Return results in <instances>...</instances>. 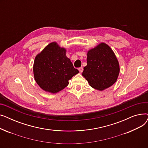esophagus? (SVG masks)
<instances>
[{"instance_id":"esophagus-1","label":"esophagus","mask_w":148,"mask_h":148,"mask_svg":"<svg viewBox=\"0 0 148 148\" xmlns=\"http://www.w3.org/2000/svg\"><path fill=\"white\" fill-rule=\"evenodd\" d=\"M79 72L80 73H82L83 72V67H80V68H79Z\"/></svg>"}]
</instances>
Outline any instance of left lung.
<instances>
[{"mask_svg":"<svg viewBox=\"0 0 148 148\" xmlns=\"http://www.w3.org/2000/svg\"><path fill=\"white\" fill-rule=\"evenodd\" d=\"M82 75L90 86L98 90L110 88L117 81L120 72L119 61L113 50L104 42L89 49L87 65Z\"/></svg>","mask_w":148,"mask_h":148,"instance_id":"left-lung-1","label":"left lung"}]
</instances>
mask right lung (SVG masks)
<instances>
[{"instance_id": "right-lung-1", "label": "right lung", "mask_w": 148, "mask_h": 148, "mask_svg": "<svg viewBox=\"0 0 148 148\" xmlns=\"http://www.w3.org/2000/svg\"><path fill=\"white\" fill-rule=\"evenodd\" d=\"M66 49L60 47L56 42H52L36 56L33 66L34 79L44 91L59 92L79 73L66 57Z\"/></svg>"}]
</instances>
